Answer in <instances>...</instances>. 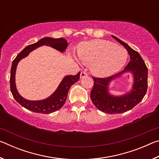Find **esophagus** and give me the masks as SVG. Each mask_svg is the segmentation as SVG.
<instances>
[{"mask_svg": "<svg viewBox=\"0 0 159 159\" xmlns=\"http://www.w3.org/2000/svg\"><path fill=\"white\" fill-rule=\"evenodd\" d=\"M88 76V74L86 73L85 71H82L81 73H80V78H83L85 76Z\"/></svg>", "mask_w": 159, "mask_h": 159, "instance_id": "esophagus-1", "label": "esophagus"}]
</instances>
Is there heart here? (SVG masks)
Listing matches in <instances>:
<instances>
[{
    "label": "heart",
    "mask_w": 159,
    "mask_h": 159,
    "mask_svg": "<svg viewBox=\"0 0 159 159\" xmlns=\"http://www.w3.org/2000/svg\"><path fill=\"white\" fill-rule=\"evenodd\" d=\"M80 60L87 65L96 76H108L119 71L125 65L128 54L125 48L104 40L85 43L78 50Z\"/></svg>",
    "instance_id": "obj_1"
}]
</instances>
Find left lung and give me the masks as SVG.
Instances as JSON below:
<instances>
[{"label": "left lung", "mask_w": 159, "mask_h": 159, "mask_svg": "<svg viewBox=\"0 0 159 159\" xmlns=\"http://www.w3.org/2000/svg\"><path fill=\"white\" fill-rule=\"evenodd\" d=\"M112 37L125 48L130 61L123 71L116 74L105 78L93 77L94 85L90 92V98L94 105L101 111L109 114H120L133 109L144 98L148 86L147 67L139 54L118 38ZM126 71H131L134 76L133 90L130 93L120 97L109 95L108 93L109 82Z\"/></svg>", "instance_id": "obj_1"}]
</instances>
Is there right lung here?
<instances>
[{
	"label": "right lung",
	"instance_id": "right-lung-1",
	"mask_svg": "<svg viewBox=\"0 0 159 159\" xmlns=\"http://www.w3.org/2000/svg\"><path fill=\"white\" fill-rule=\"evenodd\" d=\"M43 45H50V46L55 48L56 50L61 52L65 50L68 45L67 41L62 38L60 39H52V38H43L38 41L36 43L29 45L26 46L21 52L18 54L17 57L12 61L11 71H10V90L12 94L13 98L15 99L19 104L29 111L33 112L40 113V114H50L55 112L63 107L65 103L67 98L69 90L71 86L77 82L80 79V72L74 76H66L64 78L62 81L59 85L57 89L50 98L41 101H29L25 99L18 93L15 86V71L17 65L19 61L21 59L25 57L36 48Z\"/></svg>",
	"mask_w": 159,
	"mask_h": 159
}]
</instances>
